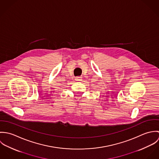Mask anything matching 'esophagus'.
Wrapping results in <instances>:
<instances>
[{"label": "esophagus", "instance_id": "34e87169", "mask_svg": "<svg viewBox=\"0 0 159 159\" xmlns=\"http://www.w3.org/2000/svg\"><path fill=\"white\" fill-rule=\"evenodd\" d=\"M82 80H83V78H82L81 76H77V77L75 78V80H76V81H79V82H80V81H81Z\"/></svg>", "mask_w": 159, "mask_h": 159}]
</instances>
